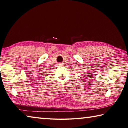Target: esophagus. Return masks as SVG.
Listing matches in <instances>:
<instances>
[{"mask_svg":"<svg viewBox=\"0 0 128 128\" xmlns=\"http://www.w3.org/2000/svg\"><path fill=\"white\" fill-rule=\"evenodd\" d=\"M58 66H63L64 65V64L63 63H58Z\"/></svg>","mask_w":128,"mask_h":128,"instance_id":"1","label":"esophagus"}]
</instances>
